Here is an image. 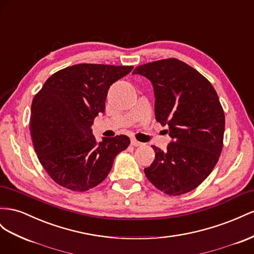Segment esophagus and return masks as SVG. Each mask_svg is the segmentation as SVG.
<instances>
[{
    "label": "esophagus",
    "instance_id": "esophagus-1",
    "mask_svg": "<svg viewBox=\"0 0 254 254\" xmlns=\"http://www.w3.org/2000/svg\"><path fill=\"white\" fill-rule=\"evenodd\" d=\"M131 145H133V146H142L143 144L141 142H139V141H136L135 139H131Z\"/></svg>",
    "mask_w": 254,
    "mask_h": 254
}]
</instances>
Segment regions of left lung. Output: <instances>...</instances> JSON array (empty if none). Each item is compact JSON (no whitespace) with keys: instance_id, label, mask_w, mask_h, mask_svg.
<instances>
[{"instance_id":"1","label":"left lung","mask_w":254,"mask_h":254,"mask_svg":"<svg viewBox=\"0 0 254 254\" xmlns=\"http://www.w3.org/2000/svg\"><path fill=\"white\" fill-rule=\"evenodd\" d=\"M132 73L152 82L156 121L172 138L164 152L152 145L155 160L144 173L164 193H187L210 174L221 154L225 119L218 95L206 78L177 59L140 65Z\"/></svg>"}]
</instances>
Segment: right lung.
Segmentation results:
<instances>
[{
	"label": "right lung",
	"instance_id": "right-lung-1",
	"mask_svg": "<svg viewBox=\"0 0 254 254\" xmlns=\"http://www.w3.org/2000/svg\"><path fill=\"white\" fill-rule=\"evenodd\" d=\"M133 66L77 64L48 79L33 99L30 131L39 162L52 180L72 191H86L108 176L115 157L130 144L127 135L92 133L105 112L110 86Z\"/></svg>",
	"mask_w": 254,
	"mask_h": 254
}]
</instances>
